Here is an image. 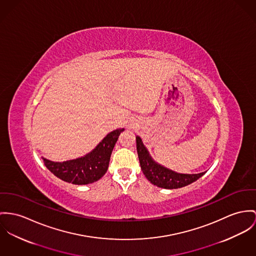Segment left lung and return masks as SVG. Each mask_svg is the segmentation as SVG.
<instances>
[{"label": "left lung", "instance_id": "8db88e82", "mask_svg": "<svg viewBox=\"0 0 256 256\" xmlns=\"http://www.w3.org/2000/svg\"><path fill=\"white\" fill-rule=\"evenodd\" d=\"M136 149L140 166L144 176L158 187L164 189L181 188L193 183L204 174V172L198 174H181L158 164L150 157L139 136H136Z\"/></svg>", "mask_w": 256, "mask_h": 256}]
</instances>
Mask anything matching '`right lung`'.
Here are the masks:
<instances>
[{
  "label": "right lung",
  "mask_w": 256,
  "mask_h": 256,
  "mask_svg": "<svg viewBox=\"0 0 256 256\" xmlns=\"http://www.w3.org/2000/svg\"><path fill=\"white\" fill-rule=\"evenodd\" d=\"M124 130V128L116 130L107 134L96 148L84 157L63 162H54L44 158V162L48 170L63 181L76 185L98 181L107 172L113 148Z\"/></svg>",
  "instance_id": "1"
}]
</instances>
